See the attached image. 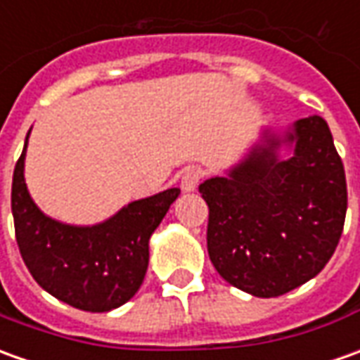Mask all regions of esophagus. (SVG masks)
Returning <instances> with one entry per match:
<instances>
[{
  "label": "esophagus",
  "mask_w": 360,
  "mask_h": 360,
  "mask_svg": "<svg viewBox=\"0 0 360 360\" xmlns=\"http://www.w3.org/2000/svg\"><path fill=\"white\" fill-rule=\"evenodd\" d=\"M200 177H202L200 169H197V167H189V169L181 175V189L187 191V193H189V191H195L197 189V185H199Z\"/></svg>",
  "instance_id": "1"
}]
</instances>
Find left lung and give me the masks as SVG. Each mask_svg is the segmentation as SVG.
Instances as JSON below:
<instances>
[{
  "instance_id": "8db88e82",
  "label": "left lung",
  "mask_w": 360,
  "mask_h": 360,
  "mask_svg": "<svg viewBox=\"0 0 360 360\" xmlns=\"http://www.w3.org/2000/svg\"><path fill=\"white\" fill-rule=\"evenodd\" d=\"M282 139L266 138L229 173L200 183L209 205L207 248L217 272L256 297H278L309 282L331 260L347 214L343 161L321 116L297 120Z\"/></svg>"
}]
</instances>
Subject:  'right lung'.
I'll return each instance as SVG.
<instances>
[{
  "label": "right lung",
  "mask_w": 360,
  "mask_h": 360,
  "mask_svg": "<svg viewBox=\"0 0 360 360\" xmlns=\"http://www.w3.org/2000/svg\"><path fill=\"white\" fill-rule=\"evenodd\" d=\"M25 149L27 141L13 171L11 212L27 270L45 292L82 311L102 314L124 305L143 282L149 236L179 197V189L134 200L96 226H70L45 217L29 197L23 177Z\"/></svg>",
  "instance_id": "add662e5"
}]
</instances>
